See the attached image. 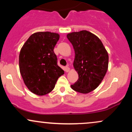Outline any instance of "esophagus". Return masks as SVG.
I'll return each mask as SVG.
<instances>
[{
    "mask_svg": "<svg viewBox=\"0 0 132 132\" xmlns=\"http://www.w3.org/2000/svg\"><path fill=\"white\" fill-rule=\"evenodd\" d=\"M64 70L66 72H69V68L68 67V66H66V67H65V68H64Z\"/></svg>",
    "mask_w": 132,
    "mask_h": 132,
    "instance_id": "1",
    "label": "esophagus"
}]
</instances>
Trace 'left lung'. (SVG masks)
Segmentation results:
<instances>
[{
  "mask_svg": "<svg viewBox=\"0 0 132 132\" xmlns=\"http://www.w3.org/2000/svg\"><path fill=\"white\" fill-rule=\"evenodd\" d=\"M67 38L75 50L73 66L79 75L71 88L82 94L89 93L99 86L105 76L108 53L99 38L88 31L69 33Z\"/></svg>",
  "mask_w": 132,
  "mask_h": 132,
  "instance_id": "1",
  "label": "left lung"
}]
</instances>
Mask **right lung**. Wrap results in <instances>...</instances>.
I'll return each instance as SVG.
<instances>
[{"label":"right lung","mask_w":132,"mask_h":132,"mask_svg":"<svg viewBox=\"0 0 132 132\" xmlns=\"http://www.w3.org/2000/svg\"><path fill=\"white\" fill-rule=\"evenodd\" d=\"M57 33L49 31L31 35L21 49L19 68L25 85L33 93L43 95L50 92L64 71L57 65L54 48Z\"/></svg>","instance_id":"obj_1"}]
</instances>
